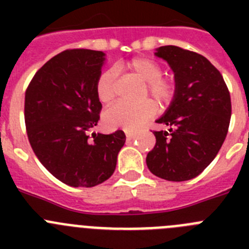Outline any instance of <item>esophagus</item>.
Returning a JSON list of instances; mask_svg holds the SVG:
<instances>
[{"instance_id":"obj_1","label":"esophagus","mask_w":249,"mask_h":249,"mask_svg":"<svg viewBox=\"0 0 249 249\" xmlns=\"http://www.w3.org/2000/svg\"><path fill=\"white\" fill-rule=\"evenodd\" d=\"M124 133H126V138L127 140H132V138H135V133H133V132H129V131H126L124 132Z\"/></svg>"}]
</instances>
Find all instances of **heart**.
Segmentation results:
<instances>
[{
	"label": "heart",
	"mask_w": 249,
	"mask_h": 249,
	"mask_svg": "<svg viewBox=\"0 0 249 249\" xmlns=\"http://www.w3.org/2000/svg\"><path fill=\"white\" fill-rule=\"evenodd\" d=\"M127 68L138 78L147 82V92L158 105L172 102L176 94V82L171 77L162 76L163 68L157 61L148 57H136L127 63ZM117 70L109 67L101 72L96 82V94L102 103H111L116 97ZM156 113V106L151 101L140 105L117 102L105 112L103 121L111 128L135 131Z\"/></svg>",
	"instance_id": "1"
}]
</instances>
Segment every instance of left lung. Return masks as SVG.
Returning a JSON list of instances; mask_svg holds the SVG:
<instances>
[{"mask_svg":"<svg viewBox=\"0 0 249 249\" xmlns=\"http://www.w3.org/2000/svg\"><path fill=\"white\" fill-rule=\"evenodd\" d=\"M156 56L175 72L176 94L156 122L168 131H153L156 146L146 163L155 176L182 182L197 177L214 160L230 127L232 105L221 72L202 54L177 46H162Z\"/></svg>","mask_w":249,"mask_h":249,"instance_id":"obj_1","label":"left lung"}]
</instances>
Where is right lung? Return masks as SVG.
Here are the masks:
<instances>
[{"instance_id":"add662e5","label":"right lung","mask_w":249,"mask_h":249,"mask_svg":"<svg viewBox=\"0 0 249 249\" xmlns=\"http://www.w3.org/2000/svg\"><path fill=\"white\" fill-rule=\"evenodd\" d=\"M103 63L102 51L66 50L39 68L26 89L31 147L51 175L71 187H94L108 179L126 142L120 129L89 138L102 109L96 82Z\"/></svg>"}]
</instances>
